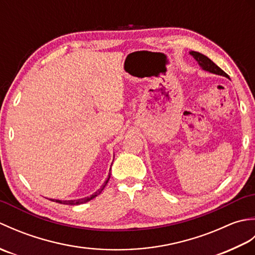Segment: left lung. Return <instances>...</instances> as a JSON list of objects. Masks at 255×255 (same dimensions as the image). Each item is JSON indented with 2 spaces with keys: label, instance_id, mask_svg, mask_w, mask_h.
I'll return each mask as SVG.
<instances>
[{
  "label": "left lung",
  "instance_id": "obj_1",
  "mask_svg": "<svg viewBox=\"0 0 255 255\" xmlns=\"http://www.w3.org/2000/svg\"><path fill=\"white\" fill-rule=\"evenodd\" d=\"M191 55L196 59L198 64L200 67H202L203 70H206V71H208L210 73H214V74H218V75H223V77H226L229 79V75L227 74L224 70H221L217 64L214 63L213 61L210 60V59L208 57H206L204 55H202V53H199L197 51H192Z\"/></svg>",
  "mask_w": 255,
  "mask_h": 255
}]
</instances>
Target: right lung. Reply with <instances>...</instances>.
Masks as SVG:
<instances>
[{"label": "right lung", "mask_w": 255, "mask_h": 255, "mask_svg": "<svg viewBox=\"0 0 255 255\" xmlns=\"http://www.w3.org/2000/svg\"><path fill=\"white\" fill-rule=\"evenodd\" d=\"M110 177H111V173H110V175H108V178L105 181V183L103 184L102 187L99 189V191L95 192L93 195H91V196H89V197H84V198H80V199H74V200H59V199H51V200H52V202H57L59 204H63V205H80V204H84L86 202H89V200L93 199L94 197H96L97 195L101 194V192L106 186V184H107L108 180H110Z\"/></svg>", "instance_id": "1"}]
</instances>
